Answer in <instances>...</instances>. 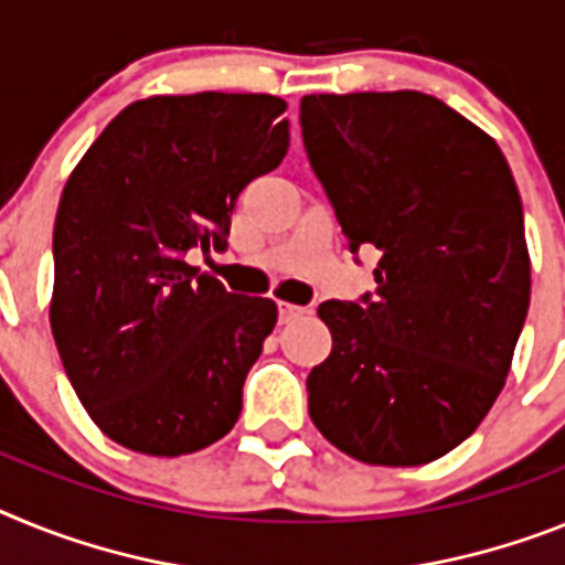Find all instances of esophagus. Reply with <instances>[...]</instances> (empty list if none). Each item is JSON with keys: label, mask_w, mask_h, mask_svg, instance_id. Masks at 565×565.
Masks as SVG:
<instances>
[{"label": "esophagus", "mask_w": 565, "mask_h": 565, "mask_svg": "<svg viewBox=\"0 0 565 565\" xmlns=\"http://www.w3.org/2000/svg\"><path fill=\"white\" fill-rule=\"evenodd\" d=\"M307 307H298V303H289V301H278V321L281 323H289L296 321V318L307 316Z\"/></svg>", "instance_id": "1"}]
</instances>
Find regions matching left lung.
<instances>
[{"label":"left lung","mask_w":565,"mask_h":565,"mask_svg":"<svg viewBox=\"0 0 565 565\" xmlns=\"http://www.w3.org/2000/svg\"><path fill=\"white\" fill-rule=\"evenodd\" d=\"M301 136L375 292L323 301L330 358L310 418L341 452L418 466L452 452L503 390L529 312L523 204L507 156L435 96L312 93Z\"/></svg>","instance_id":"left-lung-1"}]
</instances>
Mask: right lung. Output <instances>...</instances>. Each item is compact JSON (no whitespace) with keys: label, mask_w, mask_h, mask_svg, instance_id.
<instances>
[{"label":"right lung","mask_w":565,"mask_h":565,"mask_svg":"<svg viewBox=\"0 0 565 565\" xmlns=\"http://www.w3.org/2000/svg\"><path fill=\"white\" fill-rule=\"evenodd\" d=\"M284 110L267 93L134 102L67 179L53 338L93 424L134 452H199L242 415L278 307L227 292L188 253L227 247L242 190L287 156Z\"/></svg>","instance_id":"add662e5"}]
</instances>
